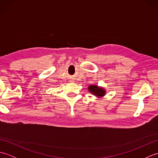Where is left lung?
Listing matches in <instances>:
<instances>
[{"instance_id": "8db88e82", "label": "left lung", "mask_w": 158, "mask_h": 158, "mask_svg": "<svg viewBox=\"0 0 158 158\" xmlns=\"http://www.w3.org/2000/svg\"><path fill=\"white\" fill-rule=\"evenodd\" d=\"M89 92L92 94V95L95 96L97 98H103L106 95V89L101 86H98L96 84L89 85L88 88Z\"/></svg>"}]
</instances>
